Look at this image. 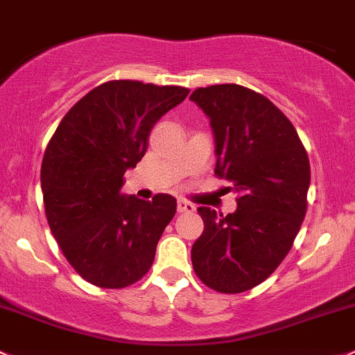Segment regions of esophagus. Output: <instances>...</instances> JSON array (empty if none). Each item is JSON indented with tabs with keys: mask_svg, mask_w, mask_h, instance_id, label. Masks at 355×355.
I'll list each match as a JSON object with an SVG mask.
<instances>
[{
	"mask_svg": "<svg viewBox=\"0 0 355 355\" xmlns=\"http://www.w3.org/2000/svg\"><path fill=\"white\" fill-rule=\"evenodd\" d=\"M196 207L191 202H186V200H178V211L179 214H191L195 211Z\"/></svg>",
	"mask_w": 355,
	"mask_h": 355,
	"instance_id": "34e87169",
	"label": "esophagus"
}]
</instances>
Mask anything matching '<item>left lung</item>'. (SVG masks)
Listing matches in <instances>:
<instances>
[{"label": "left lung", "instance_id": "1", "mask_svg": "<svg viewBox=\"0 0 355 355\" xmlns=\"http://www.w3.org/2000/svg\"><path fill=\"white\" fill-rule=\"evenodd\" d=\"M210 119L215 174L237 195L234 214L200 207L205 229L191 248L205 286L239 294L268 279L291 251L308 208L311 182L304 145L273 102L236 83L196 89Z\"/></svg>", "mask_w": 355, "mask_h": 355}]
</instances>
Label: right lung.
Returning <instances> with one entry per match:
<instances>
[{"mask_svg": "<svg viewBox=\"0 0 355 355\" xmlns=\"http://www.w3.org/2000/svg\"><path fill=\"white\" fill-rule=\"evenodd\" d=\"M188 94L112 80L80 98L54 131L41 167L44 208L54 239L87 282L121 288L150 270L176 198L123 195V176L147 152L153 124Z\"/></svg>", "mask_w": 355, "mask_h": 355, "instance_id": "1", "label": "right lung"}]
</instances>
